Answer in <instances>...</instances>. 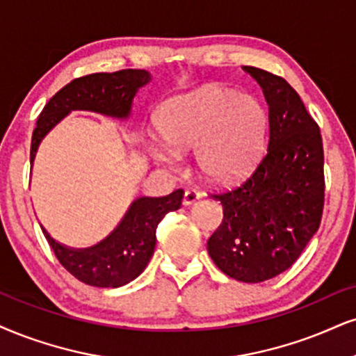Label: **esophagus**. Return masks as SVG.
I'll use <instances>...</instances> for the list:
<instances>
[{"mask_svg":"<svg viewBox=\"0 0 356 356\" xmlns=\"http://www.w3.org/2000/svg\"><path fill=\"white\" fill-rule=\"evenodd\" d=\"M201 198V195L198 191H195V190H186L185 191V196H183V204L185 206H191V204H195L196 201H198Z\"/></svg>","mask_w":356,"mask_h":356,"instance_id":"1","label":"esophagus"}]
</instances>
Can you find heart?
<instances>
[{"label":"heart","mask_w":356,"mask_h":356,"mask_svg":"<svg viewBox=\"0 0 356 356\" xmlns=\"http://www.w3.org/2000/svg\"><path fill=\"white\" fill-rule=\"evenodd\" d=\"M156 127L166 145L152 148L158 163L175 168L178 153L195 148L201 177L229 185L251 173L261 160L269 117L252 95L213 86L166 102Z\"/></svg>","instance_id":"1"}]
</instances>
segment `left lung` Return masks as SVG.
<instances>
[{
  "mask_svg": "<svg viewBox=\"0 0 356 356\" xmlns=\"http://www.w3.org/2000/svg\"><path fill=\"white\" fill-rule=\"evenodd\" d=\"M269 105L267 153L248 181L214 195L221 226L208 241L219 269L257 284L287 270L317 232L323 211V145L318 125L287 81L244 65Z\"/></svg>",
  "mask_w": 356,
  "mask_h": 356,
  "instance_id": "obj_1",
  "label": "left lung"
}]
</instances>
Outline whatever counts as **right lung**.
Here are the masks:
<instances>
[{"instance_id": "obj_1", "label": "right lung", "mask_w": 356, "mask_h": 356, "mask_svg": "<svg viewBox=\"0 0 356 356\" xmlns=\"http://www.w3.org/2000/svg\"><path fill=\"white\" fill-rule=\"evenodd\" d=\"M150 81L152 74L143 69L99 72L74 79L42 108L33 131L31 165L34 163L42 138L65 115L74 111H87L127 120L135 95ZM183 195V190H177L161 198L140 196L134 200L115 229L90 248H69L52 238L44 226L41 229L56 257L74 277L94 287H122L137 279L150 262L156 244L158 222L166 213L179 209Z\"/></svg>"}]
</instances>
